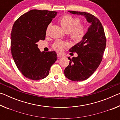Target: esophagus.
<instances>
[{
	"mask_svg": "<svg viewBox=\"0 0 120 120\" xmlns=\"http://www.w3.org/2000/svg\"><path fill=\"white\" fill-rule=\"evenodd\" d=\"M57 56H58L59 58H62V57H64V56L62 54H61V53H58Z\"/></svg>",
	"mask_w": 120,
	"mask_h": 120,
	"instance_id": "esophagus-1",
	"label": "esophagus"
}]
</instances>
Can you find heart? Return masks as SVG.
Segmentation results:
<instances>
[{
    "mask_svg": "<svg viewBox=\"0 0 120 120\" xmlns=\"http://www.w3.org/2000/svg\"><path fill=\"white\" fill-rule=\"evenodd\" d=\"M59 22L64 31L69 33L70 37L75 42H79L84 37L86 28L85 25L79 24V19L69 15H66L60 18ZM66 45L67 44L63 42L56 41L53 44V48L56 50L61 51L63 47Z\"/></svg>",
    "mask_w": 120,
    "mask_h": 120,
    "instance_id": "obj_1",
    "label": "heart"
}]
</instances>
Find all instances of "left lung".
Segmentation results:
<instances>
[{
    "label": "left lung",
    "instance_id": "1",
    "mask_svg": "<svg viewBox=\"0 0 120 120\" xmlns=\"http://www.w3.org/2000/svg\"><path fill=\"white\" fill-rule=\"evenodd\" d=\"M68 12L84 16L90 24L82 39L69 49L71 52H76L78 56L68 57L69 64L64 70L65 76L69 79L80 82L88 79L98 67L106 47V39L103 26L95 16L86 12Z\"/></svg>",
    "mask_w": 120,
    "mask_h": 120
}]
</instances>
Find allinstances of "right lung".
<instances>
[{"instance_id": "right-lung-1", "label": "right lung", "mask_w": 120, "mask_h": 120, "mask_svg": "<svg viewBox=\"0 0 120 120\" xmlns=\"http://www.w3.org/2000/svg\"><path fill=\"white\" fill-rule=\"evenodd\" d=\"M57 13L31 10L22 15L13 26L11 35L12 56L19 70L30 79L45 78L57 60L55 51L41 52L36 44L40 40H45L48 26Z\"/></svg>"}]
</instances>
